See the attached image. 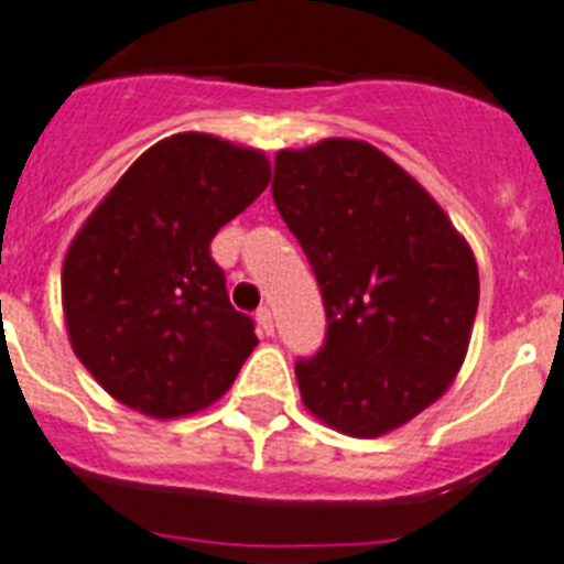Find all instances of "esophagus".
I'll return each instance as SVG.
<instances>
[{"label":"esophagus","mask_w":564,"mask_h":564,"mask_svg":"<svg viewBox=\"0 0 564 564\" xmlns=\"http://www.w3.org/2000/svg\"><path fill=\"white\" fill-rule=\"evenodd\" d=\"M254 321H258V329H260V335H272V333H274L272 310H269V306H260V310L254 312Z\"/></svg>","instance_id":"34e87169"}]
</instances>
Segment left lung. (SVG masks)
Returning a JSON list of instances; mask_svg holds the SVG:
<instances>
[{
    "instance_id": "obj_1",
    "label": "left lung",
    "mask_w": 564,
    "mask_h": 564,
    "mask_svg": "<svg viewBox=\"0 0 564 564\" xmlns=\"http://www.w3.org/2000/svg\"><path fill=\"white\" fill-rule=\"evenodd\" d=\"M274 206L321 286L326 338L297 358L324 424L376 438L453 384L479 310V269L442 206L361 140L278 151Z\"/></svg>"
}]
</instances>
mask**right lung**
I'll return each instance as SVG.
<instances>
[{
  "label": "right lung",
  "instance_id": "1",
  "mask_svg": "<svg viewBox=\"0 0 564 564\" xmlns=\"http://www.w3.org/2000/svg\"><path fill=\"white\" fill-rule=\"evenodd\" d=\"M267 183L260 151L188 131L151 145L85 220L63 263L65 321L113 399L177 419L238 378L258 335L209 243Z\"/></svg>",
  "mask_w": 564,
  "mask_h": 564
}]
</instances>
